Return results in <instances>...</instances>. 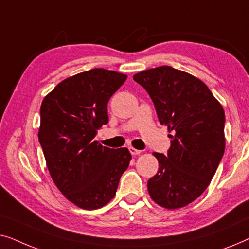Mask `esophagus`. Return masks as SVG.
<instances>
[{
    "mask_svg": "<svg viewBox=\"0 0 249 249\" xmlns=\"http://www.w3.org/2000/svg\"><path fill=\"white\" fill-rule=\"evenodd\" d=\"M129 151H130L131 155H139V154H142L141 149H136V148H134V147L129 148Z\"/></svg>",
    "mask_w": 249,
    "mask_h": 249,
    "instance_id": "esophagus-1",
    "label": "esophagus"
}]
</instances>
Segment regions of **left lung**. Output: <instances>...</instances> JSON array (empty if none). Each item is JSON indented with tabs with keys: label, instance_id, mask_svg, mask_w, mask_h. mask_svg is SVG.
Here are the masks:
<instances>
[{
	"label": "left lung",
	"instance_id": "obj_1",
	"mask_svg": "<svg viewBox=\"0 0 249 249\" xmlns=\"http://www.w3.org/2000/svg\"><path fill=\"white\" fill-rule=\"evenodd\" d=\"M172 139L168 154L153 153L159 171L147 182L151 198L168 210L194 202L210 185L226 148L224 111L198 78L162 66L136 73Z\"/></svg>",
	"mask_w": 249,
	"mask_h": 249
}]
</instances>
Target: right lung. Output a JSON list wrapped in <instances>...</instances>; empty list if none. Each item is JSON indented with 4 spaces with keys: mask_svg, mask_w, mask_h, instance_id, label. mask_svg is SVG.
<instances>
[{
    "mask_svg": "<svg viewBox=\"0 0 249 249\" xmlns=\"http://www.w3.org/2000/svg\"><path fill=\"white\" fill-rule=\"evenodd\" d=\"M125 79L96 68L61 81L42 102L38 139L47 169L64 197L80 209L107 205L131 160L128 148H108L94 139L108 122V100Z\"/></svg>",
    "mask_w": 249,
    "mask_h": 249,
    "instance_id": "1",
    "label": "right lung"
}]
</instances>
